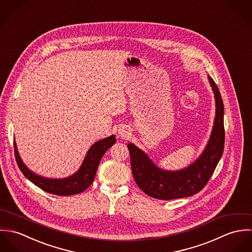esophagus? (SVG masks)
<instances>
[{
	"instance_id": "esophagus-1",
	"label": "esophagus",
	"mask_w": 252,
	"mask_h": 252,
	"mask_svg": "<svg viewBox=\"0 0 252 252\" xmlns=\"http://www.w3.org/2000/svg\"><path fill=\"white\" fill-rule=\"evenodd\" d=\"M118 135L120 137H123V138H126L128 135H129V130L126 126H121L119 129H118Z\"/></svg>"
}]
</instances>
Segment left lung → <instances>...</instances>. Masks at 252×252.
Returning <instances> with one entry per match:
<instances>
[{
    "instance_id": "8db88e82",
    "label": "left lung",
    "mask_w": 252,
    "mask_h": 252,
    "mask_svg": "<svg viewBox=\"0 0 252 252\" xmlns=\"http://www.w3.org/2000/svg\"><path fill=\"white\" fill-rule=\"evenodd\" d=\"M216 99V116L209 142L202 154L187 167L168 171L159 168L149 156L132 143L128 144L132 173L145 194L160 200L190 197L200 192L213 176L223 154L224 106L214 79L208 76Z\"/></svg>"
}]
</instances>
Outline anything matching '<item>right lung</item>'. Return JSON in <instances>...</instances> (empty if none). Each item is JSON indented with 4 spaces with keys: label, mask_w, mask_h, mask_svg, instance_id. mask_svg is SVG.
<instances>
[{
    "label": "right lung",
    "mask_w": 252,
    "mask_h": 252,
    "mask_svg": "<svg viewBox=\"0 0 252 252\" xmlns=\"http://www.w3.org/2000/svg\"><path fill=\"white\" fill-rule=\"evenodd\" d=\"M115 136L111 135L92 144L87 151L79 169L72 176L64 179L43 178L35 174L23 163L15 141L13 142V144L17 165L28 180L45 192L58 196H70L83 192L92 184L103 155L110 146L115 144Z\"/></svg>",
    "instance_id": "1"
}]
</instances>
